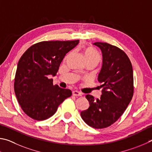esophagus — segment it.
Masks as SVG:
<instances>
[{
	"instance_id": "34e87169",
	"label": "esophagus",
	"mask_w": 152,
	"mask_h": 152,
	"mask_svg": "<svg viewBox=\"0 0 152 152\" xmlns=\"http://www.w3.org/2000/svg\"><path fill=\"white\" fill-rule=\"evenodd\" d=\"M72 94H73V95H74V96H76V97L77 96H82V95H83L81 92H79L78 91H73Z\"/></svg>"
}]
</instances>
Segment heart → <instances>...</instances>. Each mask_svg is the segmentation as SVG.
<instances>
[{
	"mask_svg": "<svg viewBox=\"0 0 152 152\" xmlns=\"http://www.w3.org/2000/svg\"><path fill=\"white\" fill-rule=\"evenodd\" d=\"M85 55H86L87 61H94L95 63H97V65L102 60V57H101L99 53L91 47L86 48V49H85Z\"/></svg>",
	"mask_w": 152,
	"mask_h": 152,
	"instance_id": "heart-1",
	"label": "heart"
}]
</instances>
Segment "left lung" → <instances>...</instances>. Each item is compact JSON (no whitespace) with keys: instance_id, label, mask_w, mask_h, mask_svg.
<instances>
[{"instance_id":"8db88e82","label":"left lung","mask_w":152,"mask_h":152,"mask_svg":"<svg viewBox=\"0 0 152 152\" xmlns=\"http://www.w3.org/2000/svg\"><path fill=\"white\" fill-rule=\"evenodd\" d=\"M103 54V65L97 80L102 95L95 100L87 95L89 107L81 112L83 121L95 129L110 126L124 113L134 95V74L128 56L119 47L107 42L94 43Z\"/></svg>"}]
</instances>
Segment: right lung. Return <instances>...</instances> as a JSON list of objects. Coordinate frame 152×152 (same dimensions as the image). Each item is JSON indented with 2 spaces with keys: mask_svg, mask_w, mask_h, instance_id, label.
Segmentation results:
<instances>
[{
  "mask_svg": "<svg viewBox=\"0 0 152 152\" xmlns=\"http://www.w3.org/2000/svg\"><path fill=\"white\" fill-rule=\"evenodd\" d=\"M75 41H41L32 45L21 56L16 71L14 89L20 107L37 121L50 118L58 105L71 96L70 89L53 86L55 76L66 53L79 43Z\"/></svg>",
  "mask_w": 152,
  "mask_h": 152,
  "instance_id": "1",
  "label": "right lung"
}]
</instances>
